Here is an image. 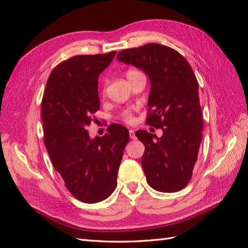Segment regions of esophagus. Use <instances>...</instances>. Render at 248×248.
Returning a JSON list of instances; mask_svg holds the SVG:
<instances>
[{
    "mask_svg": "<svg viewBox=\"0 0 248 248\" xmlns=\"http://www.w3.org/2000/svg\"><path fill=\"white\" fill-rule=\"evenodd\" d=\"M129 134H130V139L131 140H135L136 139V136H135V131L134 130H129Z\"/></svg>",
    "mask_w": 248,
    "mask_h": 248,
    "instance_id": "1",
    "label": "esophagus"
}]
</instances>
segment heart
Returning a JSON list of instances; mask_svg holds the SVG:
<instances>
[{
  "mask_svg": "<svg viewBox=\"0 0 248 248\" xmlns=\"http://www.w3.org/2000/svg\"><path fill=\"white\" fill-rule=\"evenodd\" d=\"M138 73H140V72L138 71V70H133V69L128 70L127 71V78H130V77H132L134 75H138ZM123 118H124L125 123H132V121H133L132 113H131L130 110H124V112L123 113Z\"/></svg>",
  "mask_w": 248,
  "mask_h": 248,
  "instance_id": "heart-1",
  "label": "heart"
}]
</instances>
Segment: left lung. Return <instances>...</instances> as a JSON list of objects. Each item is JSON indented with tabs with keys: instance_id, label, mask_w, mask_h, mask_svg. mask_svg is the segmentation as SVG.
<instances>
[{
	"instance_id": "8db88e82",
	"label": "left lung",
	"mask_w": 248,
	"mask_h": 248,
	"mask_svg": "<svg viewBox=\"0 0 248 248\" xmlns=\"http://www.w3.org/2000/svg\"><path fill=\"white\" fill-rule=\"evenodd\" d=\"M117 60L143 70L151 88L146 123L163 135L146 130L135 135L145 145L141 166L155 191H181L192 178L202 140V114L198 82L184 57L170 46L148 44L119 52Z\"/></svg>"
}]
</instances>
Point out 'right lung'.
<instances>
[{
	"label": "right lung",
	"instance_id": "add662e5",
	"mask_svg": "<svg viewBox=\"0 0 248 248\" xmlns=\"http://www.w3.org/2000/svg\"><path fill=\"white\" fill-rule=\"evenodd\" d=\"M107 54L77 55L57 65L46 82L41 104L45 145L56 171L77 199L96 203L117 186L118 168L129 131L113 124L91 139L87 127L100 108L98 78L112 62Z\"/></svg>",
	"mask_w": 248,
	"mask_h": 248
}]
</instances>
